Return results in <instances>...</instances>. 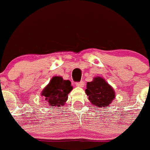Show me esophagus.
<instances>
[{
	"label": "esophagus",
	"mask_w": 150,
	"mask_h": 150,
	"mask_svg": "<svg viewBox=\"0 0 150 150\" xmlns=\"http://www.w3.org/2000/svg\"><path fill=\"white\" fill-rule=\"evenodd\" d=\"M76 85L77 86V87H84V83L83 81H78V82H76Z\"/></svg>",
	"instance_id": "34e87169"
}]
</instances>
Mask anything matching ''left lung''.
Listing matches in <instances>:
<instances>
[{
	"label": "left lung",
	"instance_id": "8db88e82",
	"mask_svg": "<svg viewBox=\"0 0 150 150\" xmlns=\"http://www.w3.org/2000/svg\"><path fill=\"white\" fill-rule=\"evenodd\" d=\"M85 92L90 102L98 107L109 106L115 97L112 87L100 77H96L93 81L87 82Z\"/></svg>",
	"mask_w": 150,
	"mask_h": 150
}]
</instances>
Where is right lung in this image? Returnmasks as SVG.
<instances>
[{
  "label": "right lung",
  "instance_id": "obj_1",
  "mask_svg": "<svg viewBox=\"0 0 150 150\" xmlns=\"http://www.w3.org/2000/svg\"><path fill=\"white\" fill-rule=\"evenodd\" d=\"M71 83L69 80H63L60 76H54L48 85L44 89L41 95L51 106L60 107L68 99V94L71 91Z\"/></svg>",
  "mask_w": 150,
  "mask_h": 150
}]
</instances>
